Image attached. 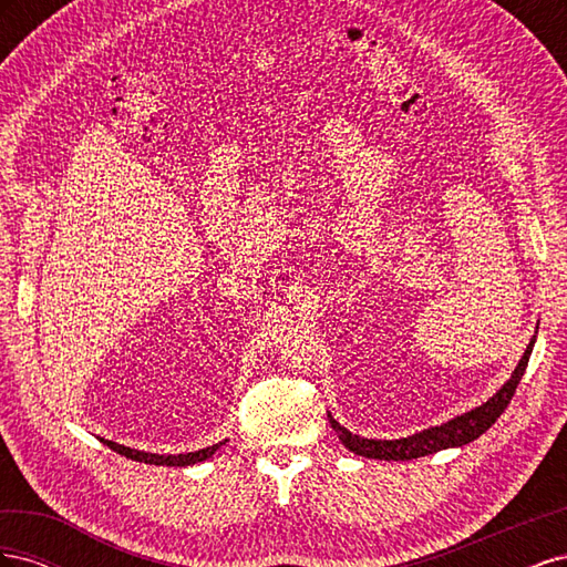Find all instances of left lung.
<instances>
[{
  "instance_id": "1",
  "label": "left lung",
  "mask_w": 567,
  "mask_h": 567,
  "mask_svg": "<svg viewBox=\"0 0 567 567\" xmlns=\"http://www.w3.org/2000/svg\"><path fill=\"white\" fill-rule=\"evenodd\" d=\"M537 340V331L532 336L527 350L523 352L518 367L513 369L511 379L496 390L487 402H483L480 406L466 411V414L454 416L447 423H440L433 427H425L421 433H414L409 437H400V440H369L362 435L350 433L348 427H342L329 411V423L333 431L338 433V440L346 444V447L359 456L367 458H381V461H409V458H419V456H427L435 454L440 450H452V447H463L473 440H477L483 433H487L489 427L494 425V421L504 414V409L508 406L513 392H516L523 373L527 369L532 348H535Z\"/></svg>"
}]
</instances>
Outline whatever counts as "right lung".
<instances>
[{
  "mask_svg": "<svg viewBox=\"0 0 567 567\" xmlns=\"http://www.w3.org/2000/svg\"><path fill=\"white\" fill-rule=\"evenodd\" d=\"M101 442L109 444V447L117 454H123L132 461H140V463H151V466H173V468H184V466H194V463H200L205 458H210L221 444L225 442H217L213 444V447H205V450H198V452H186V454H151V452H142V450H132V447H125V444H117L113 440H104L101 437Z\"/></svg>",
  "mask_w": 567,
  "mask_h": 567,
  "instance_id": "1",
  "label": "right lung"
}]
</instances>
